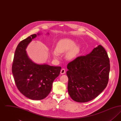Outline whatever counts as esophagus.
<instances>
[{
	"instance_id": "obj_1",
	"label": "esophagus",
	"mask_w": 121,
	"mask_h": 121,
	"mask_svg": "<svg viewBox=\"0 0 121 121\" xmlns=\"http://www.w3.org/2000/svg\"><path fill=\"white\" fill-rule=\"evenodd\" d=\"M65 73H66V70H65V69H62L61 70L60 73H61V74H63Z\"/></svg>"
}]
</instances>
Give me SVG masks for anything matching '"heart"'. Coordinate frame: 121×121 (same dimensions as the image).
Returning a JSON list of instances; mask_svg holds the SVG:
<instances>
[{
    "label": "heart",
    "mask_w": 121,
    "mask_h": 121,
    "mask_svg": "<svg viewBox=\"0 0 121 121\" xmlns=\"http://www.w3.org/2000/svg\"><path fill=\"white\" fill-rule=\"evenodd\" d=\"M67 52L66 57L69 60L73 59L77 57L80 51V47L75 44L74 41L69 39H65L59 41L55 48V50L53 51L52 54L54 57L59 58V54Z\"/></svg>",
    "instance_id": "1"
}]
</instances>
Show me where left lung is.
Returning <instances> with one entry per match:
<instances>
[{
  "instance_id": "1",
  "label": "left lung",
  "mask_w": 121,
  "mask_h": 121,
  "mask_svg": "<svg viewBox=\"0 0 121 121\" xmlns=\"http://www.w3.org/2000/svg\"><path fill=\"white\" fill-rule=\"evenodd\" d=\"M68 89L73 100L85 103L96 98L106 87L110 65L108 53L101 45L86 56L76 58L67 65Z\"/></svg>"
}]
</instances>
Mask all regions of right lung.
Returning a JSON list of instances; mask_svg holds the SVG:
<instances>
[{
    "label": "right lung",
    "instance_id": "1",
    "mask_svg": "<svg viewBox=\"0 0 121 121\" xmlns=\"http://www.w3.org/2000/svg\"><path fill=\"white\" fill-rule=\"evenodd\" d=\"M36 37V34L31 35L17 45L12 71L19 92L30 99L40 100L46 98L51 92L52 82L59 75L61 67L38 64L29 58L26 48Z\"/></svg>",
    "mask_w": 121,
    "mask_h": 121
}]
</instances>
